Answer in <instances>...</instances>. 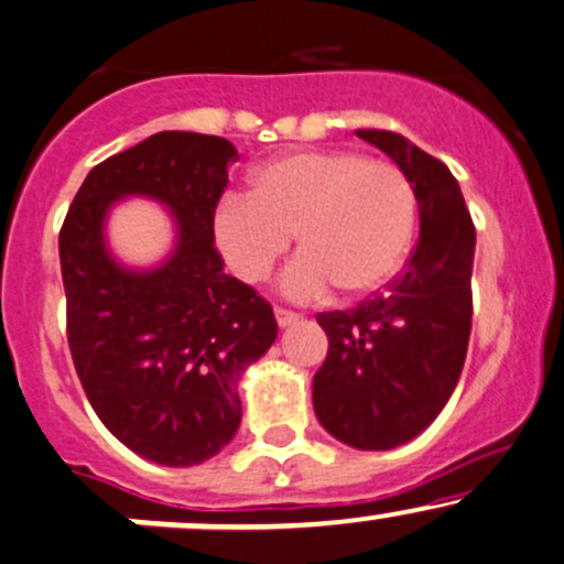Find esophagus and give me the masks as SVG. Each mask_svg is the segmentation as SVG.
<instances>
[{
	"label": "esophagus",
	"mask_w": 564,
	"mask_h": 564,
	"mask_svg": "<svg viewBox=\"0 0 564 564\" xmlns=\"http://www.w3.org/2000/svg\"><path fill=\"white\" fill-rule=\"evenodd\" d=\"M275 321H278V326H281V329H286V326H292V324H296V321H300V313L275 307Z\"/></svg>",
	"instance_id": "1"
}]
</instances>
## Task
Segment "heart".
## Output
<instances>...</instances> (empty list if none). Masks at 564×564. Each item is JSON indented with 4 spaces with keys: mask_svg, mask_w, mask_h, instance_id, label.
Wrapping results in <instances>:
<instances>
[{
    "mask_svg": "<svg viewBox=\"0 0 564 564\" xmlns=\"http://www.w3.org/2000/svg\"><path fill=\"white\" fill-rule=\"evenodd\" d=\"M417 225V192L388 160L352 150H307L253 171L251 195H227L214 235L227 264L246 283L270 275L292 249L281 292L321 300L332 286L348 296L380 292L401 270Z\"/></svg>",
    "mask_w": 564,
    "mask_h": 564,
    "instance_id": "heart-1",
    "label": "heart"
}]
</instances>
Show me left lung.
Masks as SVG:
<instances>
[{
  "instance_id": "left-lung-1",
  "label": "left lung",
  "mask_w": 564,
  "mask_h": 564,
  "mask_svg": "<svg viewBox=\"0 0 564 564\" xmlns=\"http://www.w3.org/2000/svg\"><path fill=\"white\" fill-rule=\"evenodd\" d=\"M410 176L420 238L404 270L350 311L318 313L329 337L313 377L315 417L356 449H393L436 420L471 337L476 230L442 160L393 131H356Z\"/></svg>"
}]
</instances>
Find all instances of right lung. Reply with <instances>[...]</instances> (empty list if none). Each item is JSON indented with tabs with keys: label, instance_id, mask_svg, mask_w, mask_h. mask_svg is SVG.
I'll return each instance as SVG.
<instances>
[{
	"label": "right lung",
	"instance_id": "right-lung-1",
	"mask_svg": "<svg viewBox=\"0 0 564 564\" xmlns=\"http://www.w3.org/2000/svg\"><path fill=\"white\" fill-rule=\"evenodd\" d=\"M235 158L221 135L154 133L88 173L58 235L85 395L111 436L160 466H197L230 444L240 375L278 337L270 302L227 275L214 246ZM128 194L160 199L177 219V249L160 269L128 271L106 249L102 221Z\"/></svg>",
	"mask_w": 564,
	"mask_h": 564
}]
</instances>
